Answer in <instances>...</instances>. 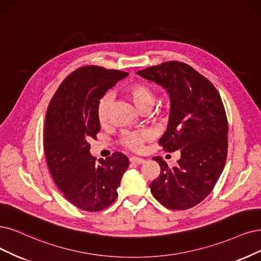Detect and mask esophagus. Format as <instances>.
Wrapping results in <instances>:
<instances>
[{
    "instance_id": "esophagus-1",
    "label": "esophagus",
    "mask_w": 261,
    "mask_h": 261,
    "mask_svg": "<svg viewBox=\"0 0 261 261\" xmlns=\"http://www.w3.org/2000/svg\"><path fill=\"white\" fill-rule=\"evenodd\" d=\"M145 161L142 158H139V157H131L130 158V162L131 163H134V165H142V163Z\"/></svg>"
}]
</instances>
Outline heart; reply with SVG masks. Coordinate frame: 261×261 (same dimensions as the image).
<instances>
[{"instance_id":"obj_1","label":"heart","mask_w":261,"mask_h":261,"mask_svg":"<svg viewBox=\"0 0 261 261\" xmlns=\"http://www.w3.org/2000/svg\"><path fill=\"white\" fill-rule=\"evenodd\" d=\"M127 94L137 109L141 112L149 111L156 101V92L151 87L145 84H134L127 88ZM112 94L105 93L96 105V118L100 123H104L108 119L109 109L112 103ZM150 139L147 131H137L124 134L122 144L131 150H140L143 143Z\"/></svg>"}]
</instances>
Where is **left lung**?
Segmentation results:
<instances>
[{"mask_svg": "<svg viewBox=\"0 0 261 261\" xmlns=\"http://www.w3.org/2000/svg\"><path fill=\"white\" fill-rule=\"evenodd\" d=\"M137 74L169 93V122L159 144L180 152L172 169L161 157L152 158L161 171L150 191L170 210L190 208L213 190L225 167L228 121L223 101L212 83L186 63L170 61Z\"/></svg>", "mask_w": 261, "mask_h": 261, "instance_id": "8db88e82", "label": "left lung"}]
</instances>
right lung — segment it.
I'll return each instance as SVG.
<instances>
[{
  "instance_id": "1",
  "label": "right lung",
  "mask_w": 261,
  "mask_h": 261,
  "mask_svg": "<svg viewBox=\"0 0 261 261\" xmlns=\"http://www.w3.org/2000/svg\"><path fill=\"white\" fill-rule=\"evenodd\" d=\"M128 75L96 65L81 67L61 83L48 105L44 127L47 165L58 188L81 210L98 212L110 206L129 166L121 152L95 161L89 151V141L100 131L99 100Z\"/></svg>"
}]
</instances>
